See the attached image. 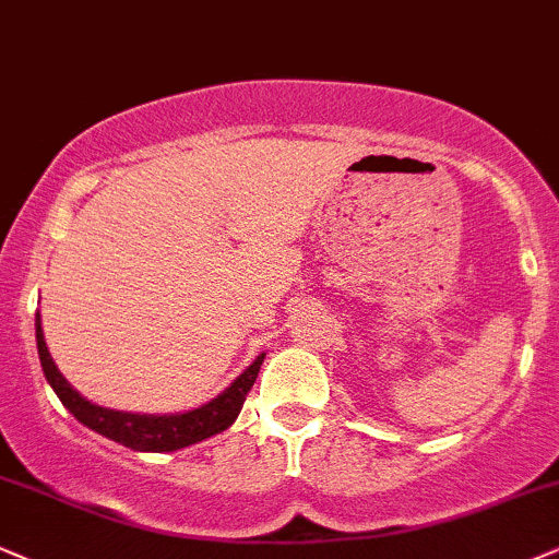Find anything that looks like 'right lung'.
<instances>
[{"mask_svg": "<svg viewBox=\"0 0 559 559\" xmlns=\"http://www.w3.org/2000/svg\"><path fill=\"white\" fill-rule=\"evenodd\" d=\"M36 342H38V357L40 368H44L46 381L57 391L61 404L80 419L90 430L100 432L108 440L132 448V451H147V453H165L178 451V448L194 445L199 440H206L217 432H223L236 423V417L243 409L246 394L251 391L253 381H257L261 362H264V353L253 360L248 368L233 381L223 394H217L212 402H206L197 409L178 412V415H140V412H119L108 409V406H98L87 402L72 383L59 373L57 362H53L51 353L46 347L44 326H40V313H36Z\"/></svg>", "mask_w": 559, "mask_h": 559, "instance_id": "obj_1", "label": "right lung"}]
</instances>
